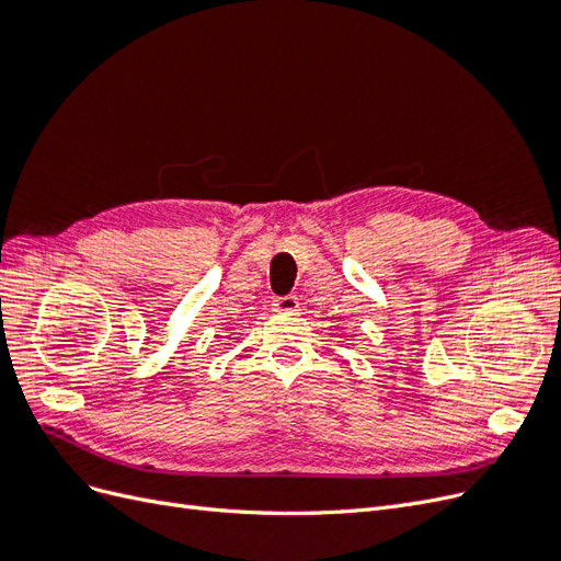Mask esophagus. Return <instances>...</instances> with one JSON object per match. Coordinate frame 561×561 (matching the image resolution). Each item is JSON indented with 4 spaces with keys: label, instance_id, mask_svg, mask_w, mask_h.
Segmentation results:
<instances>
[{
    "label": "esophagus",
    "instance_id": "34e87169",
    "mask_svg": "<svg viewBox=\"0 0 561 561\" xmlns=\"http://www.w3.org/2000/svg\"><path fill=\"white\" fill-rule=\"evenodd\" d=\"M274 311H278V313H295V311H299V299L295 295L278 297L274 301Z\"/></svg>",
    "mask_w": 561,
    "mask_h": 561
}]
</instances>
